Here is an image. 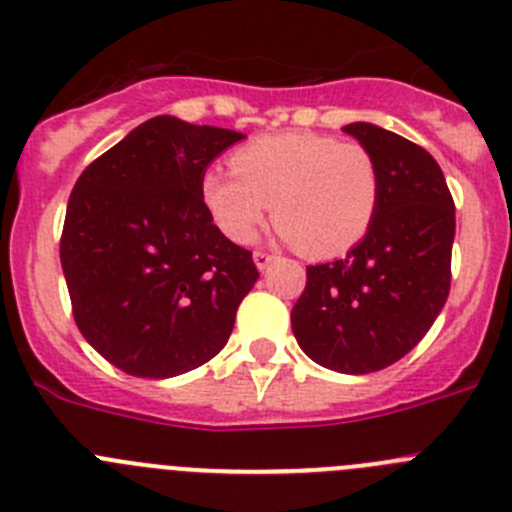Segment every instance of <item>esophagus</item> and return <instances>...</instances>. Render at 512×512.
<instances>
[{
	"mask_svg": "<svg viewBox=\"0 0 512 512\" xmlns=\"http://www.w3.org/2000/svg\"><path fill=\"white\" fill-rule=\"evenodd\" d=\"M252 260H255L257 270H265V267L270 265V262L275 260V257H272V255H267V252H262V250H257L255 255H252Z\"/></svg>",
	"mask_w": 512,
	"mask_h": 512,
	"instance_id": "1",
	"label": "esophagus"
}]
</instances>
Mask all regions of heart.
I'll use <instances>...</instances> for the list:
<instances>
[{
    "label": "heart",
    "mask_w": 512,
    "mask_h": 512,
    "mask_svg": "<svg viewBox=\"0 0 512 512\" xmlns=\"http://www.w3.org/2000/svg\"><path fill=\"white\" fill-rule=\"evenodd\" d=\"M232 174L207 169L199 197L214 227L250 245L267 207L288 245L326 260L364 240L381 197V171L369 148L326 133L285 131L237 148Z\"/></svg>",
    "instance_id": "obj_1"
}]
</instances>
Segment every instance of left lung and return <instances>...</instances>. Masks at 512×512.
I'll return each mask as SVG.
<instances>
[{"instance_id":"obj_1","label":"left lung","mask_w":512,"mask_h":512,"mask_svg":"<svg viewBox=\"0 0 512 512\" xmlns=\"http://www.w3.org/2000/svg\"><path fill=\"white\" fill-rule=\"evenodd\" d=\"M343 131L379 164V209L343 260L308 267L290 321L305 356L358 376L407 356L447 303L455 202L422 146L374 123Z\"/></svg>"}]
</instances>
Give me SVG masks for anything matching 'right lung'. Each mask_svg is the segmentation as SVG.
<instances>
[{"instance_id": "right-lung-1", "label": "right lung", "mask_w": 512, "mask_h": 512, "mask_svg": "<svg viewBox=\"0 0 512 512\" xmlns=\"http://www.w3.org/2000/svg\"><path fill=\"white\" fill-rule=\"evenodd\" d=\"M242 133L156 116L75 181L60 240L73 315L116 369L171 379L207 364L260 272L204 209L199 179Z\"/></svg>"}]
</instances>
